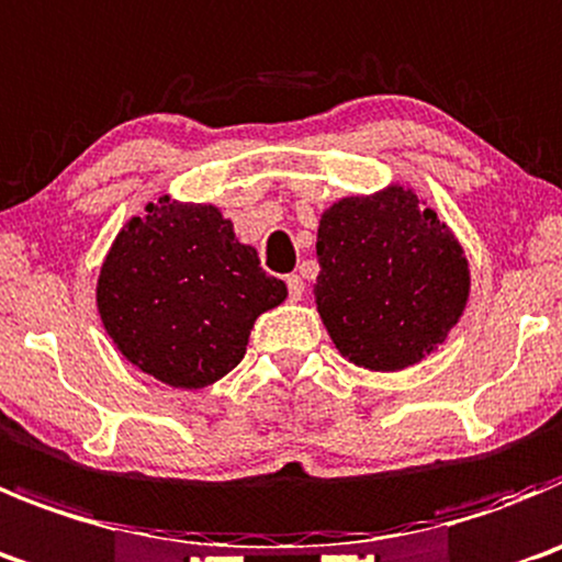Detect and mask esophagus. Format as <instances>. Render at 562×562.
Segmentation results:
<instances>
[{"mask_svg": "<svg viewBox=\"0 0 562 562\" xmlns=\"http://www.w3.org/2000/svg\"><path fill=\"white\" fill-rule=\"evenodd\" d=\"M286 292H290V301H301L303 297V278L301 276H286Z\"/></svg>", "mask_w": 562, "mask_h": 562, "instance_id": "34e87169", "label": "esophagus"}]
</instances>
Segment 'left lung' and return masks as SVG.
<instances>
[{
  "mask_svg": "<svg viewBox=\"0 0 562 562\" xmlns=\"http://www.w3.org/2000/svg\"><path fill=\"white\" fill-rule=\"evenodd\" d=\"M317 312L353 364L401 370L446 339L468 301L462 247L404 189L345 198L317 228Z\"/></svg>",
  "mask_w": 562,
  "mask_h": 562,
  "instance_id": "8db88e82",
  "label": "left lung"
}]
</instances>
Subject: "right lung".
Wrapping results in <instances>:
<instances>
[{
	"instance_id": "obj_1",
	"label": "right lung",
	"mask_w": 562,
	"mask_h": 562,
	"mask_svg": "<svg viewBox=\"0 0 562 562\" xmlns=\"http://www.w3.org/2000/svg\"><path fill=\"white\" fill-rule=\"evenodd\" d=\"M286 297L259 254L214 205H147L125 225L100 272L105 331L144 373L198 390L245 357L254 321Z\"/></svg>"
}]
</instances>
